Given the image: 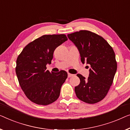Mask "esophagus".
Wrapping results in <instances>:
<instances>
[{
	"label": "esophagus",
	"instance_id": "34e87169",
	"mask_svg": "<svg viewBox=\"0 0 130 130\" xmlns=\"http://www.w3.org/2000/svg\"><path fill=\"white\" fill-rule=\"evenodd\" d=\"M74 76V74H70V73H68V76L69 78H70V77H71V76Z\"/></svg>",
	"mask_w": 130,
	"mask_h": 130
}]
</instances>
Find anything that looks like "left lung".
<instances>
[{
	"label": "left lung",
	"mask_w": 130,
	"mask_h": 130,
	"mask_svg": "<svg viewBox=\"0 0 130 130\" xmlns=\"http://www.w3.org/2000/svg\"><path fill=\"white\" fill-rule=\"evenodd\" d=\"M67 36L77 47L82 63L87 62L91 66L87 79L76 75L80 79V84L75 87L76 96L88 104L101 101L112 85L117 68L112 47L101 36L88 30H80Z\"/></svg>",
	"instance_id": "8db88e82"
}]
</instances>
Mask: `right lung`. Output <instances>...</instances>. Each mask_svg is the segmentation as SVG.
I'll use <instances>...</instances> for the list:
<instances>
[{
  "instance_id": "add662e5",
  "label": "right lung",
  "mask_w": 130,
  "mask_h": 130,
  "mask_svg": "<svg viewBox=\"0 0 130 130\" xmlns=\"http://www.w3.org/2000/svg\"><path fill=\"white\" fill-rule=\"evenodd\" d=\"M68 40L65 35H43L29 43L16 60V74L19 85L29 100L36 104L49 105L59 98L67 72H50L54 51Z\"/></svg>"
}]
</instances>
